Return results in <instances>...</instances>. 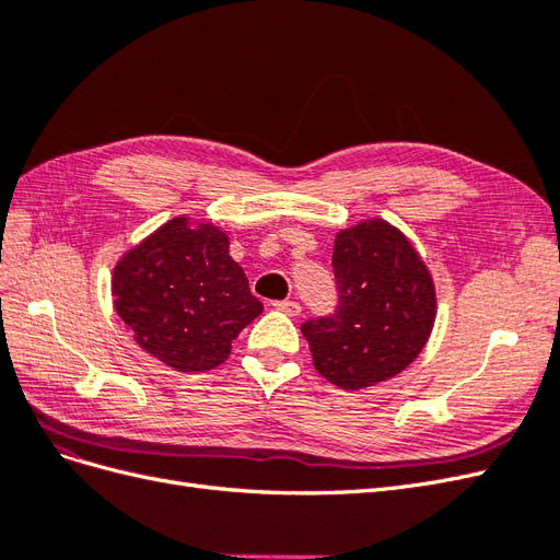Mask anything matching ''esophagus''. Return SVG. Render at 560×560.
<instances>
[{
	"mask_svg": "<svg viewBox=\"0 0 560 560\" xmlns=\"http://www.w3.org/2000/svg\"><path fill=\"white\" fill-rule=\"evenodd\" d=\"M273 306H276V311H282V313H287V315H292V317L301 315V303H299V301H292V299H284V301H276V303H273Z\"/></svg>",
	"mask_w": 560,
	"mask_h": 560,
	"instance_id": "esophagus-1",
	"label": "esophagus"
}]
</instances>
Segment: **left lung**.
Listing matches in <instances>:
<instances>
[{"label": "left lung", "mask_w": 560, "mask_h": 560, "mask_svg": "<svg viewBox=\"0 0 560 560\" xmlns=\"http://www.w3.org/2000/svg\"><path fill=\"white\" fill-rule=\"evenodd\" d=\"M334 313L301 325L315 369L346 389L397 376L425 346L434 284L411 243L387 222H362L336 235Z\"/></svg>", "instance_id": "1"}]
</instances>
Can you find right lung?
I'll use <instances>...</instances> for the list:
<instances>
[{
  "label": "right lung",
  "instance_id": "add662e5",
  "mask_svg": "<svg viewBox=\"0 0 560 560\" xmlns=\"http://www.w3.org/2000/svg\"><path fill=\"white\" fill-rule=\"evenodd\" d=\"M114 306L147 352L177 371L222 364L231 343L264 306L243 268L229 257V238L186 217L163 224L116 264Z\"/></svg>",
  "mask_w": 560,
  "mask_h": 560
}]
</instances>
